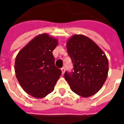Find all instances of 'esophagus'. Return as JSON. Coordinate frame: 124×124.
I'll return each instance as SVG.
<instances>
[{
    "label": "esophagus",
    "mask_w": 124,
    "mask_h": 124,
    "mask_svg": "<svg viewBox=\"0 0 124 124\" xmlns=\"http://www.w3.org/2000/svg\"><path fill=\"white\" fill-rule=\"evenodd\" d=\"M61 71H62V75H64V72H65V68H61Z\"/></svg>",
    "instance_id": "1"
}]
</instances>
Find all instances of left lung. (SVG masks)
I'll return each mask as SVG.
<instances>
[{
    "mask_svg": "<svg viewBox=\"0 0 124 124\" xmlns=\"http://www.w3.org/2000/svg\"><path fill=\"white\" fill-rule=\"evenodd\" d=\"M66 47L74 66L73 72L64 73L71 89L84 98L96 94L108 77L109 62L106 54L96 43L82 35L72 36Z\"/></svg>",
    "mask_w": 124,
    "mask_h": 124,
    "instance_id": "obj_1",
    "label": "left lung"
}]
</instances>
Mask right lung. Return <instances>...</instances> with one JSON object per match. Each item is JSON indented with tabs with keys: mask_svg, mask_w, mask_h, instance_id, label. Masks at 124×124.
Returning a JSON list of instances; mask_svg holds the SVG:
<instances>
[{
	"mask_svg": "<svg viewBox=\"0 0 124 124\" xmlns=\"http://www.w3.org/2000/svg\"><path fill=\"white\" fill-rule=\"evenodd\" d=\"M58 44L48 34L39 35L19 51L15 71L20 86L28 94L42 98L54 90L62 71L54 65L52 51Z\"/></svg>",
	"mask_w": 124,
	"mask_h": 124,
	"instance_id": "right-lung-1",
	"label": "right lung"
}]
</instances>
